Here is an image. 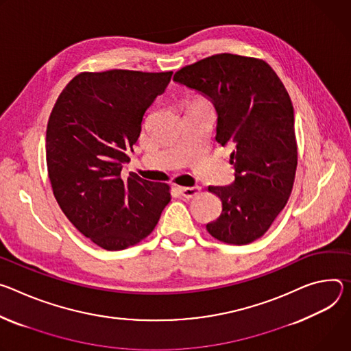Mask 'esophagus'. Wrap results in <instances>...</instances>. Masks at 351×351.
<instances>
[{
    "instance_id": "34e87169",
    "label": "esophagus",
    "mask_w": 351,
    "mask_h": 351,
    "mask_svg": "<svg viewBox=\"0 0 351 351\" xmlns=\"http://www.w3.org/2000/svg\"><path fill=\"white\" fill-rule=\"evenodd\" d=\"M178 189H180V192H181V195H182L184 198H186V199L195 198V197L198 195V193H199V191H201L199 186H180Z\"/></svg>"
}]
</instances>
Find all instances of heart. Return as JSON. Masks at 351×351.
Returning <instances> with one entry per match:
<instances>
[{
  "label": "heart",
  "mask_w": 351,
  "mask_h": 351,
  "mask_svg": "<svg viewBox=\"0 0 351 351\" xmlns=\"http://www.w3.org/2000/svg\"><path fill=\"white\" fill-rule=\"evenodd\" d=\"M192 106H199V107H206L205 106V101L202 100V99H197L195 101H193V104Z\"/></svg>",
  "instance_id": "obj_1"
}]
</instances>
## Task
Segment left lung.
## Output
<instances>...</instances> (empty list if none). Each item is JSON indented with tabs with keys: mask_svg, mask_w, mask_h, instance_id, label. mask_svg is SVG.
<instances>
[{
	"mask_svg": "<svg viewBox=\"0 0 351 351\" xmlns=\"http://www.w3.org/2000/svg\"><path fill=\"white\" fill-rule=\"evenodd\" d=\"M173 80L212 99L216 141L234 147V182L208 186L221 201L208 232L232 245L261 239L286 206L297 170L294 110L283 82L266 61L228 53L185 65Z\"/></svg>",
	"mask_w": 351,
	"mask_h": 351,
	"instance_id": "left-lung-1",
	"label": "left lung"
}]
</instances>
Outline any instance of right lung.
<instances>
[{
  "mask_svg": "<svg viewBox=\"0 0 351 351\" xmlns=\"http://www.w3.org/2000/svg\"><path fill=\"white\" fill-rule=\"evenodd\" d=\"M167 72H81L60 93L46 131V162L54 197L92 243L120 251L145 240L171 201L170 185L121 177L145 111L163 95Z\"/></svg>",
  "mask_w": 351,
  "mask_h": 351,
  "instance_id": "add662e5",
  "label": "right lung"
}]
</instances>
